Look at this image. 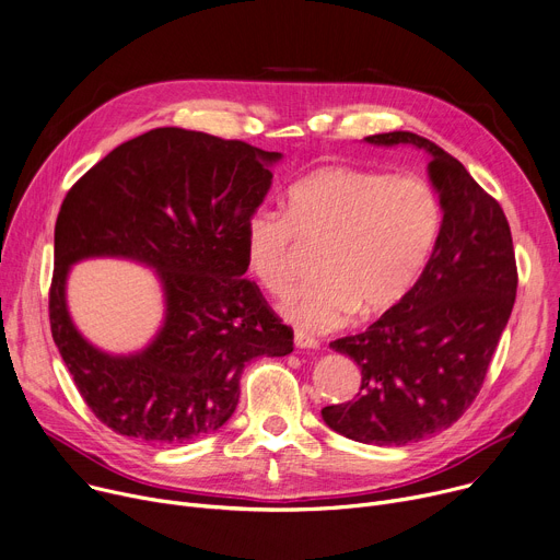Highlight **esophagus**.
Instances as JSON below:
<instances>
[{
    "label": "esophagus",
    "mask_w": 560,
    "mask_h": 560,
    "mask_svg": "<svg viewBox=\"0 0 560 560\" xmlns=\"http://www.w3.org/2000/svg\"><path fill=\"white\" fill-rule=\"evenodd\" d=\"M293 342H295V348H300V350H316L318 348V340L314 336L305 334V331H295Z\"/></svg>",
    "instance_id": "obj_1"
}]
</instances>
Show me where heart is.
<instances>
[{"instance_id":"obj_1","label":"heart","mask_w":560,"mask_h":560,"mask_svg":"<svg viewBox=\"0 0 560 560\" xmlns=\"http://www.w3.org/2000/svg\"><path fill=\"white\" fill-rule=\"evenodd\" d=\"M442 229L438 192L412 175L323 165L291 184L287 212L255 208L244 226L250 273L280 295L293 280L298 242H323L316 282L293 289L282 312L300 327L329 331L404 305Z\"/></svg>"}]
</instances>
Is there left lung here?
Returning <instances> with one entry per match:
<instances>
[{
	"label": "left lung",
	"instance_id": "8db88e82",
	"mask_svg": "<svg viewBox=\"0 0 560 560\" xmlns=\"http://www.w3.org/2000/svg\"><path fill=\"white\" fill-rule=\"evenodd\" d=\"M417 145L444 210L433 255L404 305L331 350L361 368L357 399L323 408L361 444L406 446L451 428L476 401L513 310L518 269L500 203L446 150L412 132L368 137Z\"/></svg>",
	"mask_w": 560,
	"mask_h": 560
}]
</instances>
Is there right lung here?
<instances>
[{
	"label": "right lung",
	"instance_id": "add662e5",
	"mask_svg": "<svg viewBox=\"0 0 560 560\" xmlns=\"http://www.w3.org/2000/svg\"><path fill=\"white\" fill-rule=\"evenodd\" d=\"M278 159L244 141L156 127L112 150L67 192L51 334L80 397L114 433L145 444L206 438L235 412L244 365L293 350V329L244 278V226ZM94 254L132 256L160 273L166 323L141 355L92 349L68 318V267Z\"/></svg>",
	"mask_w": 560,
	"mask_h": 560
}]
</instances>
